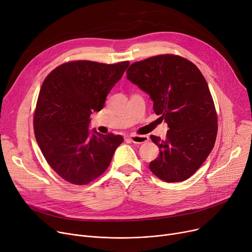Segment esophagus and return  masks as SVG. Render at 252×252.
<instances>
[{
    "label": "esophagus",
    "mask_w": 252,
    "mask_h": 252,
    "mask_svg": "<svg viewBox=\"0 0 252 252\" xmlns=\"http://www.w3.org/2000/svg\"><path fill=\"white\" fill-rule=\"evenodd\" d=\"M128 138L133 142V143H136V144H140V143H144L147 140H149V136H145V135H130L128 136Z\"/></svg>",
    "instance_id": "1"
}]
</instances>
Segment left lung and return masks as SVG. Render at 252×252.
I'll list each match as a JSON object with an SVG mask.
<instances>
[{
  "mask_svg": "<svg viewBox=\"0 0 252 252\" xmlns=\"http://www.w3.org/2000/svg\"><path fill=\"white\" fill-rule=\"evenodd\" d=\"M127 79L150 95L154 111L168 124L167 138H151L159 156L150 170L165 182H182L211 154L217 138L215 103L199 69L186 59L159 55L133 63Z\"/></svg>",
  "mask_w": 252,
  "mask_h": 252,
  "instance_id": "obj_1",
  "label": "left lung"
}]
</instances>
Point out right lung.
<instances>
[{
    "label": "right lung",
    "mask_w": 252,
    "mask_h": 252,
    "mask_svg": "<svg viewBox=\"0 0 252 252\" xmlns=\"http://www.w3.org/2000/svg\"><path fill=\"white\" fill-rule=\"evenodd\" d=\"M129 62L74 61L54 69L43 81L34 113V134L51 168L72 184L84 185L105 172L124 138L88 129Z\"/></svg>",
    "instance_id": "obj_1"
}]
</instances>
